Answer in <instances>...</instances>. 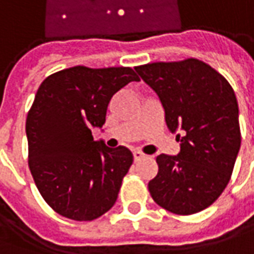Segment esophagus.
I'll use <instances>...</instances> for the list:
<instances>
[{"label":"esophagus","mask_w":254,"mask_h":254,"mask_svg":"<svg viewBox=\"0 0 254 254\" xmlns=\"http://www.w3.org/2000/svg\"><path fill=\"white\" fill-rule=\"evenodd\" d=\"M143 157H144V154H143L141 151H139V150H134V151H133V160H134V161H140Z\"/></svg>","instance_id":"esophagus-1"}]
</instances>
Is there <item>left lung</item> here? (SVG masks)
<instances>
[{
	"instance_id": "obj_1",
	"label": "left lung",
	"mask_w": 254,
	"mask_h": 254,
	"mask_svg": "<svg viewBox=\"0 0 254 254\" xmlns=\"http://www.w3.org/2000/svg\"><path fill=\"white\" fill-rule=\"evenodd\" d=\"M134 69L158 94L168 127L184 130L177 136L178 156H157L158 172L149 182L150 194L170 213H199L227 188L241 147L234 89L220 72L196 58Z\"/></svg>"
}]
</instances>
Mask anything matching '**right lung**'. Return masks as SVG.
I'll return each mask as SVG.
<instances>
[{"instance_id":"obj_1","label":"right lung","mask_w":254,"mask_h":254,"mask_svg":"<svg viewBox=\"0 0 254 254\" xmlns=\"http://www.w3.org/2000/svg\"><path fill=\"white\" fill-rule=\"evenodd\" d=\"M140 77L129 66H72L43 80L26 118L29 170L48 206L75 221H93L115 204L133 163L124 146L93 140L113 96Z\"/></svg>"}]
</instances>
